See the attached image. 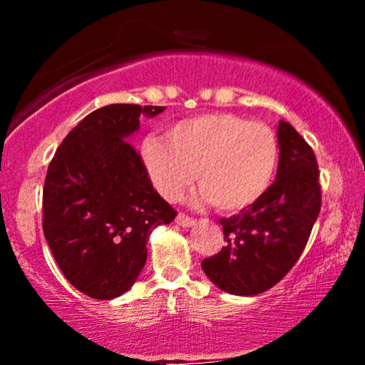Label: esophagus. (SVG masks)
I'll return each instance as SVG.
<instances>
[{"label":"esophagus","instance_id":"obj_1","mask_svg":"<svg viewBox=\"0 0 365 365\" xmlns=\"http://www.w3.org/2000/svg\"><path fill=\"white\" fill-rule=\"evenodd\" d=\"M177 223L180 226H183V228H188V226H192V225L195 223V220H194V217L183 215V212H180V215L177 216Z\"/></svg>","mask_w":365,"mask_h":365}]
</instances>
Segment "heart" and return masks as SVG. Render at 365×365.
Returning <instances> with one entry per match:
<instances>
[{"label":"heart","instance_id":"b5f03b06","mask_svg":"<svg viewBox=\"0 0 365 365\" xmlns=\"http://www.w3.org/2000/svg\"><path fill=\"white\" fill-rule=\"evenodd\" d=\"M140 161L156 190L177 200L194 182L199 199L225 212L252 206L271 185L278 165L273 128L235 113H200L173 123L166 139L140 142Z\"/></svg>","mask_w":365,"mask_h":365}]
</instances>
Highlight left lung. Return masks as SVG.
Returning <instances> with one entry per match:
<instances>
[{
  "label": "left lung",
  "instance_id": "left-lung-1",
  "mask_svg": "<svg viewBox=\"0 0 365 365\" xmlns=\"http://www.w3.org/2000/svg\"><path fill=\"white\" fill-rule=\"evenodd\" d=\"M274 183L257 202L220 220L226 245L202 261L207 278L233 295H257L282 282L302 255L321 211L319 168L311 145L278 125Z\"/></svg>",
  "mask_w": 365,
  "mask_h": 365
}]
</instances>
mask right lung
<instances>
[{"instance_id":"right-lung-1","label":"right lung","mask_w":365,"mask_h":365,"mask_svg":"<svg viewBox=\"0 0 365 365\" xmlns=\"http://www.w3.org/2000/svg\"><path fill=\"white\" fill-rule=\"evenodd\" d=\"M165 106L110 104L87 115L49 163L43 190L46 242L65 278L91 299L132 287L148 259L153 228L177 211L154 190L130 144L140 115Z\"/></svg>"}]
</instances>
